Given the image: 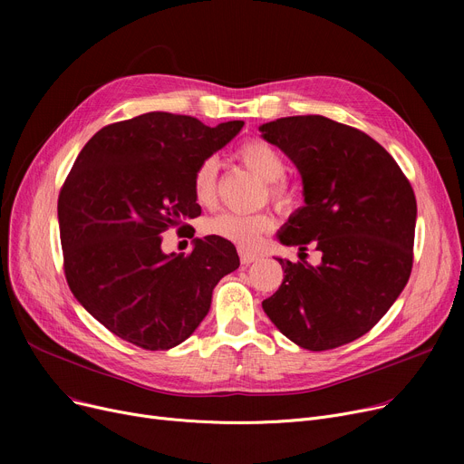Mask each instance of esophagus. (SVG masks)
<instances>
[{
  "mask_svg": "<svg viewBox=\"0 0 464 464\" xmlns=\"http://www.w3.org/2000/svg\"><path fill=\"white\" fill-rule=\"evenodd\" d=\"M238 256H240V263H242V265H250V263H254V261L259 259V254L250 252V250H245V248L238 250Z\"/></svg>",
  "mask_w": 464,
  "mask_h": 464,
  "instance_id": "1",
  "label": "esophagus"
}]
</instances>
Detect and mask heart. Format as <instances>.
I'll return each mask as SVG.
<instances>
[{
    "label": "heart",
    "instance_id": "heart-1",
    "mask_svg": "<svg viewBox=\"0 0 464 464\" xmlns=\"http://www.w3.org/2000/svg\"><path fill=\"white\" fill-rule=\"evenodd\" d=\"M237 160L248 167L250 170L269 182V193L271 198L278 203L287 201V189L282 184V179L285 175V161L280 156L276 149L263 140H248L237 149ZM216 179H218V163L214 158H207L195 169L193 175V193L199 205H210L216 199ZM275 227V219L271 214H233L224 212L210 218L205 224V231L208 235H218L222 238H227L238 246H256L261 235L269 233Z\"/></svg>",
    "mask_w": 464,
    "mask_h": 464
}]
</instances>
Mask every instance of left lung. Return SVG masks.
<instances>
[{
  "instance_id": "obj_1",
  "label": "left lung",
  "mask_w": 464,
  "mask_h": 464,
  "mask_svg": "<svg viewBox=\"0 0 464 464\" xmlns=\"http://www.w3.org/2000/svg\"><path fill=\"white\" fill-rule=\"evenodd\" d=\"M259 131L303 179L304 207L289 216L280 242L322 252L315 266L276 257L284 282L263 310L304 350L348 344L383 318L410 278L416 195L383 146L355 128L308 114Z\"/></svg>"
}]
</instances>
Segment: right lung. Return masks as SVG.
Listing matches in <instances>:
<instances>
[{"label":"right lung","instance_id":"right-lung-1","mask_svg":"<svg viewBox=\"0 0 464 464\" xmlns=\"http://www.w3.org/2000/svg\"><path fill=\"white\" fill-rule=\"evenodd\" d=\"M242 126L146 112L100 130L81 150L58 198L65 278L121 340L150 352L179 346L205 320L216 284L238 269L222 237L193 238L184 256L165 254L161 233L201 214L195 169Z\"/></svg>","mask_w":464,"mask_h":464}]
</instances>
